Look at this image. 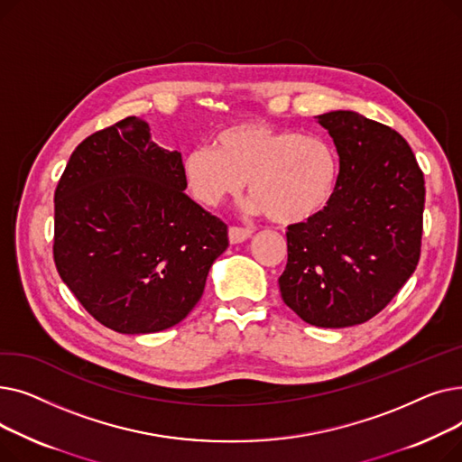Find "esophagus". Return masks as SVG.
I'll return each instance as SVG.
<instances>
[{
  "mask_svg": "<svg viewBox=\"0 0 462 462\" xmlns=\"http://www.w3.org/2000/svg\"><path fill=\"white\" fill-rule=\"evenodd\" d=\"M251 230L249 228H239V226H230V230H228V239H230V244L232 245H236V244H244L245 239H249L251 237Z\"/></svg>",
  "mask_w": 462,
  "mask_h": 462,
  "instance_id": "obj_1",
  "label": "esophagus"
}]
</instances>
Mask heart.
<instances>
[{"label":"heart","instance_id":"1","mask_svg":"<svg viewBox=\"0 0 462 462\" xmlns=\"http://www.w3.org/2000/svg\"><path fill=\"white\" fill-rule=\"evenodd\" d=\"M181 176L190 197L206 208L236 197L249 181V213L294 225L331 202L341 162L324 136L241 121L218 133L213 145L189 150Z\"/></svg>","mask_w":462,"mask_h":462}]
</instances>
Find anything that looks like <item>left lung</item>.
<instances>
[{
  "mask_svg": "<svg viewBox=\"0 0 462 462\" xmlns=\"http://www.w3.org/2000/svg\"><path fill=\"white\" fill-rule=\"evenodd\" d=\"M335 142L341 176L331 202L290 225L279 277L284 303L319 328L371 320L414 273L425 180L408 142L352 110L317 116Z\"/></svg>",
  "mask_w": 462,
  "mask_h": 462,
  "instance_id": "obj_1",
  "label": "left lung"
}]
</instances>
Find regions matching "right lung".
<instances>
[{"instance_id":"obj_1","label":"right lung","mask_w":462,"mask_h":462,"mask_svg":"<svg viewBox=\"0 0 462 462\" xmlns=\"http://www.w3.org/2000/svg\"><path fill=\"white\" fill-rule=\"evenodd\" d=\"M185 189L181 153L157 145L134 116L72 152L54 194V262L97 322L157 333L202 298L228 230Z\"/></svg>"}]
</instances>
